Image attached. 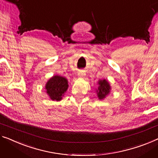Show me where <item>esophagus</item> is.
Masks as SVG:
<instances>
[{"label":"esophagus","instance_id":"34e87169","mask_svg":"<svg viewBox=\"0 0 158 158\" xmlns=\"http://www.w3.org/2000/svg\"><path fill=\"white\" fill-rule=\"evenodd\" d=\"M78 75H79V77H83L85 76V73H84L83 70H79V72H78Z\"/></svg>","mask_w":158,"mask_h":158}]
</instances>
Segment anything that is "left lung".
<instances>
[{
	"instance_id": "8db88e82",
	"label": "left lung",
	"mask_w": 158,
	"mask_h": 158,
	"mask_svg": "<svg viewBox=\"0 0 158 158\" xmlns=\"http://www.w3.org/2000/svg\"><path fill=\"white\" fill-rule=\"evenodd\" d=\"M98 84H99V86L97 91V95L99 99H103L110 92V87L106 79L101 80L98 81Z\"/></svg>"
}]
</instances>
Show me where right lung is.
<instances>
[{"mask_svg":"<svg viewBox=\"0 0 158 158\" xmlns=\"http://www.w3.org/2000/svg\"><path fill=\"white\" fill-rule=\"evenodd\" d=\"M68 88L67 80L64 77L54 76L49 80L45 89L52 100L60 101Z\"/></svg>","mask_w":158,"mask_h":158,"instance_id":"right-lung-1","label":"right lung"}]
</instances>
